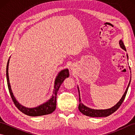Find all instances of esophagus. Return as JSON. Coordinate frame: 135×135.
<instances>
[{
    "mask_svg": "<svg viewBox=\"0 0 135 135\" xmlns=\"http://www.w3.org/2000/svg\"><path fill=\"white\" fill-rule=\"evenodd\" d=\"M71 70H73V68H71Z\"/></svg>",
    "mask_w": 135,
    "mask_h": 135,
    "instance_id": "1",
    "label": "esophagus"
}]
</instances>
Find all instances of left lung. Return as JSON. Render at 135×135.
Returning a JSON list of instances; mask_svg holds the SVG:
<instances>
[{
	"label": "left lung",
	"instance_id": "8db88e82",
	"mask_svg": "<svg viewBox=\"0 0 135 135\" xmlns=\"http://www.w3.org/2000/svg\"><path fill=\"white\" fill-rule=\"evenodd\" d=\"M119 44L120 47H121L123 50H124L125 51H127L125 46L124 44V42H123V41L121 39L119 41ZM127 59H128V54H127ZM129 70H131L130 67H129ZM131 81V76L130 78L128 86H127V89H126L125 93H124V94H123V96H122L121 99H120L119 101L115 105L113 106V107H112L110 108L104 109V110H96V109L90 108L89 107H86V106L83 104V103L81 102V96H80V93H79L80 91H79V87L78 86L79 96V104L78 105V109H79V111L81 112V113H82L83 114H84V115L88 116V117H106L111 115V114L114 113V112L118 110V108L122 104V102H124V100L125 98L126 94H127V93L129 86V85H130Z\"/></svg>",
	"mask_w": 135,
	"mask_h": 135
}]
</instances>
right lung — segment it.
Masks as SVG:
<instances>
[{"instance_id": "add662e5", "label": "right lung", "mask_w": 135, "mask_h": 135, "mask_svg": "<svg viewBox=\"0 0 135 135\" xmlns=\"http://www.w3.org/2000/svg\"><path fill=\"white\" fill-rule=\"evenodd\" d=\"M9 61L10 59L8 60L6 67V78L7 82V86L11 99H12L14 104H15L17 108H18L20 111H21L22 113L26 114L27 115L31 117L45 115H47V114L52 113L55 110V109L56 108V97L57 91H58L60 86L62 84L63 81H64V79L66 78H68V77L70 76L68 69H67V68L61 70V71H60L58 73V75L56 77L55 81H54L53 94L49 100H47V101L45 103H43V104L37 106L36 107L28 108L24 107V106L22 105L20 103H18V102L16 100V97H14L12 90H11L10 83L9 81V76H8V64H9Z\"/></svg>"}]
</instances>
